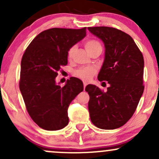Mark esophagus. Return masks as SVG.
Returning a JSON list of instances; mask_svg holds the SVG:
<instances>
[{"label": "esophagus", "instance_id": "1", "mask_svg": "<svg viewBox=\"0 0 159 159\" xmlns=\"http://www.w3.org/2000/svg\"><path fill=\"white\" fill-rule=\"evenodd\" d=\"M87 85V83H86V82H84V90H85V87H86V86Z\"/></svg>", "mask_w": 159, "mask_h": 159}]
</instances>
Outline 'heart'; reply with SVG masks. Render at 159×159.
Masks as SVG:
<instances>
[{
    "instance_id": "heart-1",
    "label": "heart",
    "mask_w": 159,
    "mask_h": 159,
    "mask_svg": "<svg viewBox=\"0 0 159 159\" xmlns=\"http://www.w3.org/2000/svg\"><path fill=\"white\" fill-rule=\"evenodd\" d=\"M85 48L87 50V52L90 54V53L92 52L94 49L99 48V47H102L100 43H98L96 40H88L84 44ZM75 51V47H72L68 52V57L71 58L72 57V54H73ZM96 69L93 68V67H82V68H80L77 69V70L75 72V75L77 76L78 78H81V80L85 81H88L92 78L93 75L96 73Z\"/></svg>"
}]
</instances>
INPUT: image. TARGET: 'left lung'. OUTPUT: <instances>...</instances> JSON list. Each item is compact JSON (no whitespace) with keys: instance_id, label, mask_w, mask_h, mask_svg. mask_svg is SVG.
I'll list each match as a JSON object with an SVG mask.
<instances>
[{"instance_id":"obj_1","label":"left lung","mask_w":159,"mask_h":159,"mask_svg":"<svg viewBox=\"0 0 159 159\" xmlns=\"http://www.w3.org/2000/svg\"><path fill=\"white\" fill-rule=\"evenodd\" d=\"M103 42L105 59L98 75L109 84L107 92L89 84L88 109L90 120L102 129L123 126L135 111L143 93V54L129 34L109 27L87 28Z\"/></svg>"}]
</instances>
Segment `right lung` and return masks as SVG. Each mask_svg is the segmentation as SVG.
<instances>
[{
	"label": "right lung",
	"instance_id": "right-lung-1",
	"mask_svg": "<svg viewBox=\"0 0 159 159\" xmlns=\"http://www.w3.org/2000/svg\"><path fill=\"white\" fill-rule=\"evenodd\" d=\"M85 36L86 27L48 29L38 34L23 54L20 91L29 115L42 129L60 130L69 123V106L83 91V82L72 77L61 87L56 77L68 63L69 49Z\"/></svg>",
	"mask_w": 159,
	"mask_h": 159
}]
</instances>
